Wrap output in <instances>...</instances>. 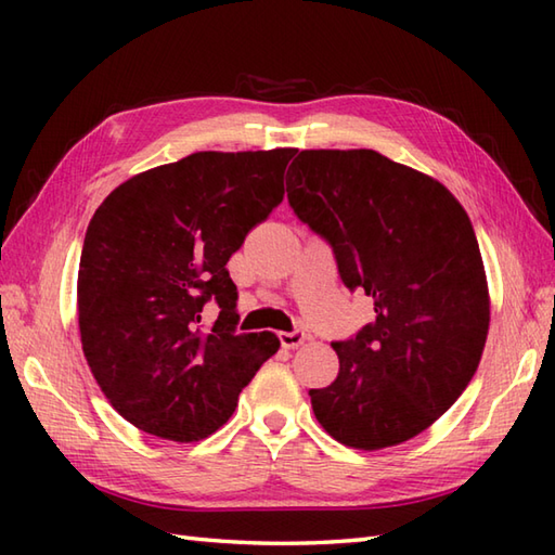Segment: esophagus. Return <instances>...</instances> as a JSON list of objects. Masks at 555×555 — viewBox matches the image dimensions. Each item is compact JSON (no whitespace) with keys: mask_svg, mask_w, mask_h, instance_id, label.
Returning <instances> with one entry per match:
<instances>
[{"mask_svg":"<svg viewBox=\"0 0 555 555\" xmlns=\"http://www.w3.org/2000/svg\"><path fill=\"white\" fill-rule=\"evenodd\" d=\"M279 340L284 348H298L305 344V340H308V334L300 332V328H296V332H281Z\"/></svg>","mask_w":555,"mask_h":555,"instance_id":"obj_1","label":"esophagus"}]
</instances>
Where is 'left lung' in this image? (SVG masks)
<instances>
[{"label":"left lung","instance_id":"1","mask_svg":"<svg viewBox=\"0 0 555 555\" xmlns=\"http://www.w3.org/2000/svg\"><path fill=\"white\" fill-rule=\"evenodd\" d=\"M286 191L376 312L332 344L340 367L310 388L314 417L360 451L403 443L455 403L487 344L489 288L467 211L431 176L374 150H302Z\"/></svg>","mask_w":555,"mask_h":555}]
</instances>
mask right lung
Segmentation results:
<instances>
[{
  "label": "right lung",
  "instance_id": "obj_1",
  "mask_svg": "<svg viewBox=\"0 0 555 555\" xmlns=\"http://www.w3.org/2000/svg\"><path fill=\"white\" fill-rule=\"evenodd\" d=\"M296 152H195L128 179L92 215L78 269L80 344L102 393L133 427L205 439L279 350L271 332H235L227 262L284 199ZM209 301L220 314L207 325Z\"/></svg>",
  "mask_w": 555,
  "mask_h": 555
}]
</instances>
